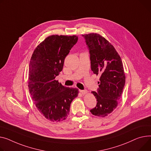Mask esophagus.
<instances>
[{
  "label": "esophagus",
  "instance_id": "34e87169",
  "mask_svg": "<svg viewBox=\"0 0 151 151\" xmlns=\"http://www.w3.org/2000/svg\"><path fill=\"white\" fill-rule=\"evenodd\" d=\"M79 92L81 93L82 95H85V94L87 93V90H79Z\"/></svg>",
  "mask_w": 151,
  "mask_h": 151
}]
</instances>
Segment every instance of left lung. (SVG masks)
Masks as SVG:
<instances>
[{
  "mask_svg": "<svg viewBox=\"0 0 151 151\" xmlns=\"http://www.w3.org/2000/svg\"><path fill=\"white\" fill-rule=\"evenodd\" d=\"M83 36L89 49L91 69L100 76L97 92H92L96 106L90 112L104 118L116 108L121 98L126 81L123 63L114 47L101 35L89 33Z\"/></svg>",
  "mask_w": 151,
  "mask_h": 151,
  "instance_id": "1",
  "label": "left lung"
}]
</instances>
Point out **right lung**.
I'll return each mask as SVG.
<instances>
[{"mask_svg": "<svg viewBox=\"0 0 151 151\" xmlns=\"http://www.w3.org/2000/svg\"><path fill=\"white\" fill-rule=\"evenodd\" d=\"M77 36L52 35L34 50L29 65L28 89L39 112L51 122L65 120L78 89L64 87L55 80L64 59L77 42Z\"/></svg>", "mask_w": 151, "mask_h": 151, "instance_id": "1", "label": "right lung"}]
</instances>
